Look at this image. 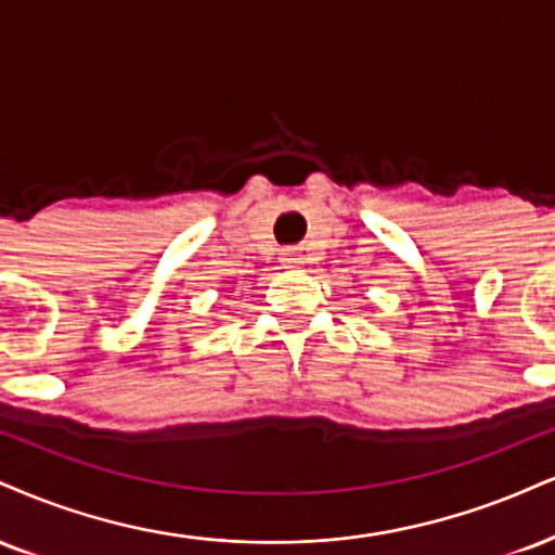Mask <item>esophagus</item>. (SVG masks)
Returning <instances> with one entry per match:
<instances>
[{
	"mask_svg": "<svg viewBox=\"0 0 555 555\" xmlns=\"http://www.w3.org/2000/svg\"><path fill=\"white\" fill-rule=\"evenodd\" d=\"M282 263L286 266V269H302V266H305V256H302V253H299V250H295V248H292V250H284L282 253Z\"/></svg>",
	"mask_w": 555,
	"mask_h": 555,
	"instance_id": "1",
	"label": "esophagus"
}]
</instances>
